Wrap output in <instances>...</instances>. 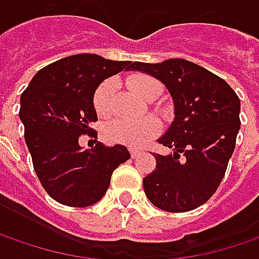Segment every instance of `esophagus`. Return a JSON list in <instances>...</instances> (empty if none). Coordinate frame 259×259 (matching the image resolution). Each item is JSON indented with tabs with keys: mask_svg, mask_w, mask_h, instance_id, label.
Wrapping results in <instances>:
<instances>
[{
	"mask_svg": "<svg viewBox=\"0 0 259 259\" xmlns=\"http://www.w3.org/2000/svg\"><path fill=\"white\" fill-rule=\"evenodd\" d=\"M130 155H132V158H139L141 155H143V151H141V149H130Z\"/></svg>",
	"mask_w": 259,
	"mask_h": 259,
	"instance_id": "34e87169",
	"label": "esophagus"
}]
</instances>
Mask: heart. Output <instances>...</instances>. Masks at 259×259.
<instances>
[{"mask_svg":"<svg viewBox=\"0 0 259 259\" xmlns=\"http://www.w3.org/2000/svg\"><path fill=\"white\" fill-rule=\"evenodd\" d=\"M132 90L142 98L148 96L151 91L159 88V84L146 75H136L130 79ZM113 90V82L106 81L97 88L94 94V107L100 116H107L110 113V94ZM159 121L155 117H143L138 120L117 118L106 124L104 138L110 143L126 145L130 148H138L143 143L151 141L159 133Z\"/></svg>","mask_w":259,"mask_h":259,"instance_id":"b5f03b06","label":"heart"}]
</instances>
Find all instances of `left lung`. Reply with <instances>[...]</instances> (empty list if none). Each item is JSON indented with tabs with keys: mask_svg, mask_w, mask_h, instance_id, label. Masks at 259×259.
<instances>
[{
	"mask_svg": "<svg viewBox=\"0 0 259 259\" xmlns=\"http://www.w3.org/2000/svg\"><path fill=\"white\" fill-rule=\"evenodd\" d=\"M159 79L174 101V121L158 142L169 148L155 155L156 166L143 178L155 207L181 213L204 204L220 186L241 127V101L225 79L186 59L133 62Z\"/></svg>",
	"mask_w": 259,
	"mask_h": 259,
	"instance_id": "obj_1",
	"label": "left lung"
}]
</instances>
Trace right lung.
Segmentation results:
<instances>
[{
    "label": "right lung",
    "instance_id": "obj_1",
    "mask_svg": "<svg viewBox=\"0 0 259 259\" xmlns=\"http://www.w3.org/2000/svg\"><path fill=\"white\" fill-rule=\"evenodd\" d=\"M129 61H110L79 53L40 69L20 98V120L34 171L58 203L87 207L106 194L113 171L126 162V146H79L97 120L94 93L104 79L129 71Z\"/></svg>",
    "mask_w": 259,
    "mask_h": 259
}]
</instances>
